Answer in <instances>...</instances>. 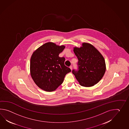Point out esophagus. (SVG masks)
Returning a JSON list of instances; mask_svg holds the SVG:
<instances>
[{"label":"esophagus","instance_id":"esophagus-1","mask_svg":"<svg viewBox=\"0 0 129 129\" xmlns=\"http://www.w3.org/2000/svg\"><path fill=\"white\" fill-rule=\"evenodd\" d=\"M70 68L71 69V70H72V66H70Z\"/></svg>","mask_w":129,"mask_h":129}]
</instances>
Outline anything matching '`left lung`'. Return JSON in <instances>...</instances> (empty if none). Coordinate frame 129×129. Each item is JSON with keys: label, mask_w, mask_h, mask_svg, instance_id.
<instances>
[{"label": "left lung", "mask_w": 129, "mask_h": 129, "mask_svg": "<svg viewBox=\"0 0 129 129\" xmlns=\"http://www.w3.org/2000/svg\"><path fill=\"white\" fill-rule=\"evenodd\" d=\"M73 51L78 58V71H72L80 85L89 87L97 84L104 75L106 66L103 56L95 47L82 43L80 47H74Z\"/></svg>", "instance_id": "obj_1"}]
</instances>
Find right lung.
Masks as SVG:
<instances>
[{"mask_svg": "<svg viewBox=\"0 0 129 129\" xmlns=\"http://www.w3.org/2000/svg\"><path fill=\"white\" fill-rule=\"evenodd\" d=\"M65 48L49 42L35 51L30 59V75L36 85L47 92L55 90L63 83L66 75L71 71L66 66L65 58L59 54Z\"/></svg>", "mask_w": 129, "mask_h": 129, "instance_id": "right-lung-1", "label": "right lung"}]
</instances>
